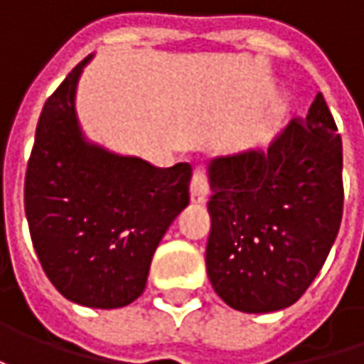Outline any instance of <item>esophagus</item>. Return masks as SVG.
I'll return each mask as SVG.
<instances>
[{"instance_id": "esophagus-1", "label": "esophagus", "mask_w": 364, "mask_h": 364, "mask_svg": "<svg viewBox=\"0 0 364 364\" xmlns=\"http://www.w3.org/2000/svg\"><path fill=\"white\" fill-rule=\"evenodd\" d=\"M208 190H210V186H208V178H206V174H204L200 168H196L194 174H192V182H190V198H192V203H206Z\"/></svg>"}]
</instances>
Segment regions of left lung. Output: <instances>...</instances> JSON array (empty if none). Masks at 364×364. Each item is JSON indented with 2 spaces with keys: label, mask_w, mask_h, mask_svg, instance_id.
<instances>
[{
  "label": "left lung",
  "mask_w": 364,
  "mask_h": 364,
  "mask_svg": "<svg viewBox=\"0 0 364 364\" xmlns=\"http://www.w3.org/2000/svg\"><path fill=\"white\" fill-rule=\"evenodd\" d=\"M318 92L265 151L208 164L206 273L247 314L291 306L314 282L343 220V141Z\"/></svg>",
  "instance_id": "1"
}]
</instances>
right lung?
<instances>
[{
	"mask_svg": "<svg viewBox=\"0 0 364 364\" xmlns=\"http://www.w3.org/2000/svg\"><path fill=\"white\" fill-rule=\"evenodd\" d=\"M87 56L40 113L23 206L36 255L66 300L123 308L146 289L164 232L190 203V164L156 168L89 144L75 92Z\"/></svg>",
	"mask_w": 364,
	"mask_h": 364,
	"instance_id": "obj_1",
	"label": "right lung"
}]
</instances>
